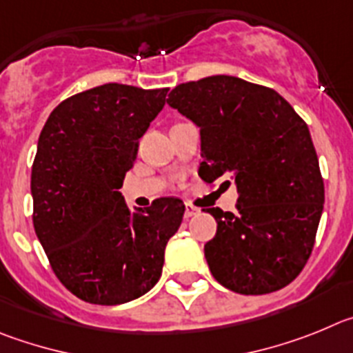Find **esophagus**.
I'll return each mask as SVG.
<instances>
[{
    "label": "esophagus",
    "instance_id": "1",
    "mask_svg": "<svg viewBox=\"0 0 353 353\" xmlns=\"http://www.w3.org/2000/svg\"><path fill=\"white\" fill-rule=\"evenodd\" d=\"M195 214H199V208H195L193 204L186 202V204H184V218H192V216Z\"/></svg>",
    "mask_w": 353,
    "mask_h": 353
}]
</instances>
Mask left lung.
<instances>
[{
  "instance_id": "8db88e82",
  "label": "left lung",
  "mask_w": 353,
  "mask_h": 353,
  "mask_svg": "<svg viewBox=\"0 0 353 353\" xmlns=\"http://www.w3.org/2000/svg\"><path fill=\"white\" fill-rule=\"evenodd\" d=\"M167 103L200 128L199 176L237 184V212L208 209L218 223L204 246L214 279L243 295L287 287L313 252L323 209L304 119L271 88L230 75L176 85Z\"/></svg>"
}]
</instances>
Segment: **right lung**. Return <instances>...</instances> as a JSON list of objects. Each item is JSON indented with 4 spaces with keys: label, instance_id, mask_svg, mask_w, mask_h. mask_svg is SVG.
I'll use <instances>...</instances> for the list:
<instances>
[{
    "label": "right lung",
    "instance_id": "add662e5",
    "mask_svg": "<svg viewBox=\"0 0 353 353\" xmlns=\"http://www.w3.org/2000/svg\"><path fill=\"white\" fill-rule=\"evenodd\" d=\"M169 88L103 84L50 112L31 169L33 225L50 268L79 299L114 306L157 285L183 200L161 196L128 211L117 190Z\"/></svg>",
    "mask_w": 353,
    "mask_h": 353
}]
</instances>
